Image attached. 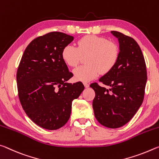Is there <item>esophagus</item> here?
Returning <instances> with one entry per match:
<instances>
[{
  "mask_svg": "<svg viewBox=\"0 0 159 159\" xmlns=\"http://www.w3.org/2000/svg\"><path fill=\"white\" fill-rule=\"evenodd\" d=\"M83 84H84V87H86V88H87V87H89V84L88 82H84V83H83Z\"/></svg>",
  "mask_w": 159,
  "mask_h": 159,
  "instance_id": "34e87169",
  "label": "esophagus"
}]
</instances>
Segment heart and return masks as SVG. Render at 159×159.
Wrapping results in <instances>:
<instances>
[{
  "label": "heart",
  "instance_id": "1",
  "mask_svg": "<svg viewBox=\"0 0 159 159\" xmlns=\"http://www.w3.org/2000/svg\"><path fill=\"white\" fill-rule=\"evenodd\" d=\"M86 65L74 70L78 80L89 81L97 77L100 72L108 73L116 66L120 56L118 44L97 35H87L77 41V46L68 44L62 51V58L67 66L75 67L82 56L87 55Z\"/></svg>",
  "mask_w": 159,
  "mask_h": 159
}]
</instances>
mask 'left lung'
Returning <instances> with one entry per match:
<instances>
[{
  "label": "left lung",
  "mask_w": 159,
  "mask_h": 159,
  "mask_svg": "<svg viewBox=\"0 0 159 159\" xmlns=\"http://www.w3.org/2000/svg\"><path fill=\"white\" fill-rule=\"evenodd\" d=\"M120 56L116 66L99 79L108 89L94 82L93 109L95 118L108 128H118L133 118L143 102L147 80V67L141 48L134 39L117 31Z\"/></svg>",
  "instance_id": "obj_1"
}]
</instances>
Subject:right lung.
<instances>
[{"label":"right lung","mask_w":159,"mask_h":159,"mask_svg":"<svg viewBox=\"0 0 159 159\" xmlns=\"http://www.w3.org/2000/svg\"><path fill=\"white\" fill-rule=\"evenodd\" d=\"M74 39L52 32L32 40L26 48L17 71L18 97L26 114L49 130L68 121L72 102L84 89L81 82L67 83L73 74L62 58V51Z\"/></svg>","instance_id":"add662e5"}]
</instances>
